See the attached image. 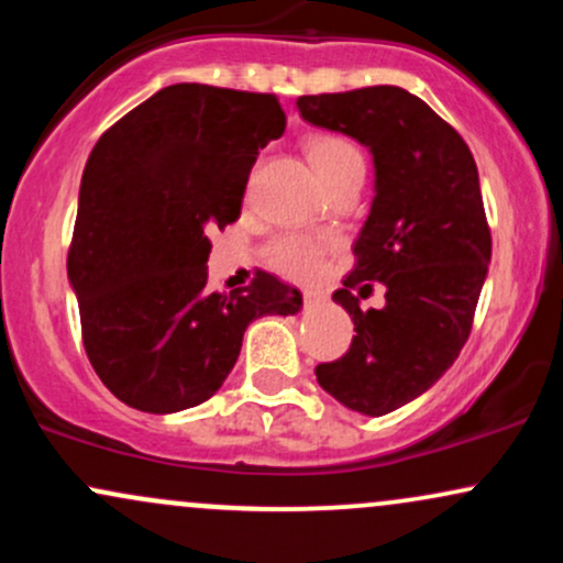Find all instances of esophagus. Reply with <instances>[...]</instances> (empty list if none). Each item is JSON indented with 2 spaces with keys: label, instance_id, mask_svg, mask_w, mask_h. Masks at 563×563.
<instances>
[{
  "label": "esophagus",
  "instance_id": "1",
  "mask_svg": "<svg viewBox=\"0 0 563 563\" xmlns=\"http://www.w3.org/2000/svg\"><path fill=\"white\" fill-rule=\"evenodd\" d=\"M322 296L318 290H303V307H314V303H320Z\"/></svg>",
  "mask_w": 563,
  "mask_h": 563
}]
</instances>
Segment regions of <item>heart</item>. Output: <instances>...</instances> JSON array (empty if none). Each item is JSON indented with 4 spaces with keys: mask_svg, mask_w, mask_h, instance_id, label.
<instances>
[{
    "mask_svg": "<svg viewBox=\"0 0 563 563\" xmlns=\"http://www.w3.org/2000/svg\"><path fill=\"white\" fill-rule=\"evenodd\" d=\"M307 156L312 161L314 172L320 174L322 183L339 177L341 172L363 164V153L352 142L339 137V134H318L307 142ZM365 166V164H363ZM333 238H312V235H288L280 238L269 249V262L288 277H312L320 273L325 254L333 249Z\"/></svg>",
    "mask_w": 563,
    "mask_h": 563,
    "instance_id": "b5f03b06",
    "label": "heart"
}]
</instances>
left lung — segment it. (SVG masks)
Returning <instances> with one entry per match:
<instances>
[{
    "label": "left lung",
    "instance_id": "left-lung-1",
    "mask_svg": "<svg viewBox=\"0 0 563 563\" xmlns=\"http://www.w3.org/2000/svg\"><path fill=\"white\" fill-rule=\"evenodd\" d=\"M296 108L309 124L365 145L376 166L357 262L333 294L357 335L314 376L349 410L386 416L429 391L471 333L493 256L479 172L461 134L402 87L303 95ZM365 279L387 288L384 310L358 309L347 288Z\"/></svg>",
    "mask_w": 563,
    "mask_h": 563
}]
</instances>
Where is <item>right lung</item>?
<instances>
[{"instance_id": "obj_1", "label": "right lung", "mask_w": 563, "mask_h": 563, "mask_svg": "<svg viewBox=\"0 0 563 563\" xmlns=\"http://www.w3.org/2000/svg\"><path fill=\"white\" fill-rule=\"evenodd\" d=\"M286 132L275 95L172 84L97 140L68 251L87 357L113 397L179 412L217 394L243 333L296 314L301 294L269 273L211 294V228L241 217L251 166Z\"/></svg>"}]
</instances>
